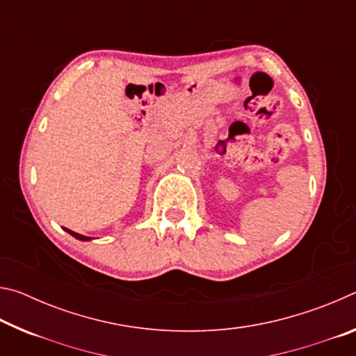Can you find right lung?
<instances>
[{
	"instance_id": "add662e5",
	"label": "right lung",
	"mask_w": 356,
	"mask_h": 356,
	"mask_svg": "<svg viewBox=\"0 0 356 356\" xmlns=\"http://www.w3.org/2000/svg\"><path fill=\"white\" fill-rule=\"evenodd\" d=\"M65 229V227H64ZM65 231H67L72 237H75V238H78V240H83V242H88V240H91V237H86V236H81V234H78V232H74V231H70V229H65Z\"/></svg>"
}]
</instances>
